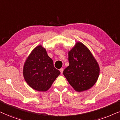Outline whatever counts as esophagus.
<instances>
[{"label": "esophagus", "mask_w": 120, "mask_h": 120, "mask_svg": "<svg viewBox=\"0 0 120 120\" xmlns=\"http://www.w3.org/2000/svg\"><path fill=\"white\" fill-rule=\"evenodd\" d=\"M63 71H64V70H63V68H61L60 69V73H61V74L62 75L63 74Z\"/></svg>", "instance_id": "esophagus-1"}]
</instances>
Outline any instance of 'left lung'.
<instances>
[{"instance_id": "left-lung-1", "label": "left lung", "mask_w": 120, "mask_h": 120, "mask_svg": "<svg viewBox=\"0 0 120 120\" xmlns=\"http://www.w3.org/2000/svg\"><path fill=\"white\" fill-rule=\"evenodd\" d=\"M69 66L63 74L75 90L83 92L93 87L99 75L97 61L88 49L81 42L68 52Z\"/></svg>"}]
</instances>
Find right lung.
Listing matches in <instances>:
<instances>
[{"label": "right lung", "mask_w": 120, "mask_h": 120, "mask_svg": "<svg viewBox=\"0 0 120 120\" xmlns=\"http://www.w3.org/2000/svg\"><path fill=\"white\" fill-rule=\"evenodd\" d=\"M60 72L41 45L32 50L26 60L23 74L26 82L35 90L44 92L50 88Z\"/></svg>", "instance_id": "obj_1"}]
</instances>
